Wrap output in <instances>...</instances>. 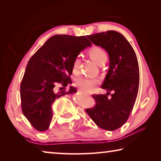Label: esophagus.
Segmentation results:
<instances>
[{"label":"esophagus","instance_id":"34e87169","mask_svg":"<svg viewBox=\"0 0 161 161\" xmlns=\"http://www.w3.org/2000/svg\"><path fill=\"white\" fill-rule=\"evenodd\" d=\"M81 92V93H84V92H82V91H80Z\"/></svg>","mask_w":161,"mask_h":161}]
</instances>
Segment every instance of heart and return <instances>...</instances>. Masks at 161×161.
Instances as JSON below:
<instances>
[{
  "label": "heart",
  "mask_w": 161,
  "mask_h": 161,
  "mask_svg": "<svg viewBox=\"0 0 161 161\" xmlns=\"http://www.w3.org/2000/svg\"><path fill=\"white\" fill-rule=\"evenodd\" d=\"M89 55L93 60L99 65L105 64L107 60V54L105 51L102 48L94 47L90 49L89 50ZM80 56L75 58L73 62L72 70L73 72L77 73L80 69ZM99 80L94 77H80L75 80V85L81 91L85 92H89L93 90L94 87L99 83Z\"/></svg>",
  "instance_id": "b5f03b06"
}]
</instances>
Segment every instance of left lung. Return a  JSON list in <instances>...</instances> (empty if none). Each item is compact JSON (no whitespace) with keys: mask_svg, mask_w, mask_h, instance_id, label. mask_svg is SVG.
Here are the masks:
<instances>
[{"mask_svg":"<svg viewBox=\"0 0 161 161\" xmlns=\"http://www.w3.org/2000/svg\"><path fill=\"white\" fill-rule=\"evenodd\" d=\"M97 46L105 49L109 69L102 88L107 94H93L96 104L86 112L101 129L114 130L126 123L135 104L139 87V67L135 51L121 33L108 31L89 35ZM110 91H114L111 98Z\"/></svg>","mask_w":161,"mask_h":161,"instance_id":"1","label":"left lung"}]
</instances>
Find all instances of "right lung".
I'll return each instance as SVG.
<instances>
[{"instance_id": "obj_1", "label": "right lung", "mask_w": 161, "mask_h": 161, "mask_svg": "<svg viewBox=\"0 0 161 161\" xmlns=\"http://www.w3.org/2000/svg\"><path fill=\"white\" fill-rule=\"evenodd\" d=\"M92 45L85 36L56 35L47 40L28 61L20 84L22 111L39 131L50 126L52 104L63 95L77 92L74 86L58 92V84L65 89L72 83L73 62L81 51Z\"/></svg>"}]
</instances>
